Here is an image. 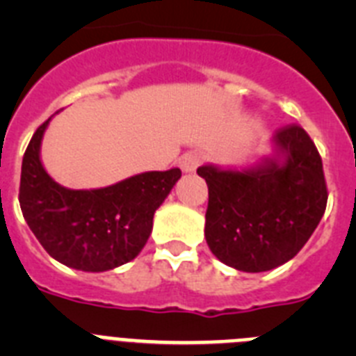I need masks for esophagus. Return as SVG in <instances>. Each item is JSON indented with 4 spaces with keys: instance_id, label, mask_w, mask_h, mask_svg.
Instances as JSON below:
<instances>
[{
    "instance_id": "34e87169",
    "label": "esophagus",
    "mask_w": 356,
    "mask_h": 356,
    "mask_svg": "<svg viewBox=\"0 0 356 356\" xmlns=\"http://www.w3.org/2000/svg\"><path fill=\"white\" fill-rule=\"evenodd\" d=\"M203 160H205V155H203V153H200V151H188V153H185V155L181 156L180 165L185 172H193L200 168L201 163H203Z\"/></svg>"
}]
</instances>
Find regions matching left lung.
Wrapping results in <instances>:
<instances>
[{"instance_id":"obj_1","label":"left lung","mask_w":356,"mask_h":356,"mask_svg":"<svg viewBox=\"0 0 356 356\" xmlns=\"http://www.w3.org/2000/svg\"><path fill=\"white\" fill-rule=\"evenodd\" d=\"M285 162L275 160L248 171L203 165L209 185L205 237L210 251L244 273L271 271L307 244L326 210L323 160L300 124L276 130Z\"/></svg>"}]
</instances>
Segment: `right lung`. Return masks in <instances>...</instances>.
<instances>
[{
	"label": "right lung",
	"mask_w": 356,
	"mask_h": 356,
	"mask_svg": "<svg viewBox=\"0 0 356 356\" xmlns=\"http://www.w3.org/2000/svg\"><path fill=\"white\" fill-rule=\"evenodd\" d=\"M51 119V118H49ZM48 121L35 130L23 156L19 205L42 248L64 266L102 273L140 253L181 171H151L94 191H71L49 178L39 159Z\"/></svg>",
	"instance_id": "obj_1"
}]
</instances>
